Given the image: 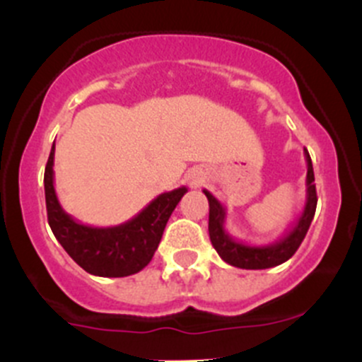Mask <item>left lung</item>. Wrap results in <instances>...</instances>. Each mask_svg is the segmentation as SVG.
<instances>
[{"instance_id":"1","label":"left lung","mask_w":362,"mask_h":362,"mask_svg":"<svg viewBox=\"0 0 362 362\" xmlns=\"http://www.w3.org/2000/svg\"><path fill=\"white\" fill-rule=\"evenodd\" d=\"M306 159V202L303 206L301 215L296 218L289 231L276 242L269 245H250V243L240 242L233 238L226 229V208L218 202L210 191L203 189L204 196L210 204V215H208V233H210V242L222 261L228 264L236 266L242 269H266L279 266L282 262L289 261L299 249L301 242L305 240L306 231L313 221L317 208V191H315V177H313L312 159L308 151L305 148Z\"/></svg>"}]
</instances>
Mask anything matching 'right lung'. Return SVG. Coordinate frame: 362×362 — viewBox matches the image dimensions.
<instances>
[{"label": "right lung", "instance_id": "add662e5", "mask_svg": "<svg viewBox=\"0 0 362 362\" xmlns=\"http://www.w3.org/2000/svg\"><path fill=\"white\" fill-rule=\"evenodd\" d=\"M54 152L56 145L50 148L43 185L47 217L57 242L90 275L115 279L141 272L154 257L168 218L187 192V187L163 192L124 224L94 228L73 218L61 206L54 187Z\"/></svg>", "mask_w": 362, "mask_h": 362}]
</instances>
